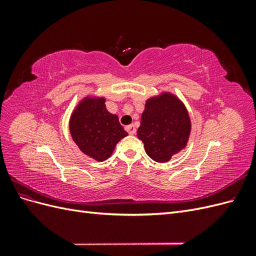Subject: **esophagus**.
<instances>
[{"label":"esophagus","mask_w":256,"mask_h":256,"mask_svg":"<svg viewBox=\"0 0 256 256\" xmlns=\"http://www.w3.org/2000/svg\"><path fill=\"white\" fill-rule=\"evenodd\" d=\"M126 130H127V132H128L129 134H136V129L134 125H129V126H127V127H126Z\"/></svg>","instance_id":"1"}]
</instances>
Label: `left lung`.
Returning <instances> with one entry per match:
<instances>
[{
	"instance_id": "8db88e82",
	"label": "left lung",
	"mask_w": 256,
	"mask_h": 256,
	"mask_svg": "<svg viewBox=\"0 0 256 256\" xmlns=\"http://www.w3.org/2000/svg\"><path fill=\"white\" fill-rule=\"evenodd\" d=\"M191 130L189 114L174 95L164 92L146 102L138 138L156 162H166L187 144Z\"/></svg>"
}]
</instances>
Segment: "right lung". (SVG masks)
I'll use <instances>...</instances> for the list:
<instances>
[{
  "label": "right lung",
  "instance_id": "right-lung-1",
  "mask_svg": "<svg viewBox=\"0 0 256 256\" xmlns=\"http://www.w3.org/2000/svg\"><path fill=\"white\" fill-rule=\"evenodd\" d=\"M104 98H85L72 115L69 129L82 152L97 161L109 158L122 138L128 136L118 115L106 108Z\"/></svg>",
  "mask_w": 256,
  "mask_h": 256
}]
</instances>
